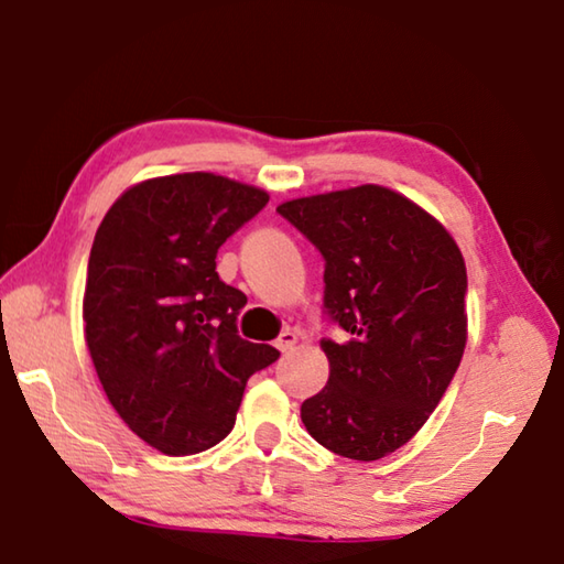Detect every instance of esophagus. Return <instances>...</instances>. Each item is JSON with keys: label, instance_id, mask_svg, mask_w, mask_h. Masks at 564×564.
Returning a JSON list of instances; mask_svg holds the SVG:
<instances>
[{"label": "esophagus", "instance_id": "1", "mask_svg": "<svg viewBox=\"0 0 564 564\" xmlns=\"http://www.w3.org/2000/svg\"><path fill=\"white\" fill-rule=\"evenodd\" d=\"M296 343H299V337L293 335L291 329H285V332H281L279 339H275V347H279L281 352H289V350H293V345Z\"/></svg>", "mask_w": 564, "mask_h": 564}]
</instances>
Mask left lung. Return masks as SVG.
<instances>
[{
	"label": "left lung",
	"mask_w": 564,
	"mask_h": 564,
	"mask_svg": "<svg viewBox=\"0 0 564 564\" xmlns=\"http://www.w3.org/2000/svg\"><path fill=\"white\" fill-rule=\"evenodd\" d=\"M275 212L322 252V312L345 332L322 337L329 380L301 403V422L335 455L386 457L422 430L463 360V252L437 219L383 186Z\"/></svg>",
	"instance_id": "left-lung-1"
}]
</instances>
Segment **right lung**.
<instances>
[{
    "instance_id": "1",
    "label": "right lung",
    "mask_w": 564,
    "mask_h": 564,
    "mask_svg": "<svg viewBox=\"0 0 564 564\" xmlns=\"http://www.w3.org/2000/svg\"><path fill=\"white\" fill-rule=\"evenodd\" d=\"M265 204L256 186L178 173L124 192L94 237L86 345L117 414L163 455L225 440L248 378L279 360L237 335L248 296L217 273V250Z\"/></svg>"
}]
</instances>
